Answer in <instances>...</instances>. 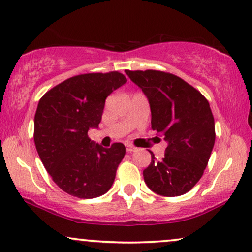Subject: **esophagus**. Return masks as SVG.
Listing matches in <instances>:
<instances>
[{"label":"esophagus","mask_w":252,"mask_h":252,"mask_svg":"<svg viewBox=\"0 0 252 252\" xmlns=\"http://www.w3.org/2000/svg\"><path fill=\"white\" fill-rule=\"evenodd\" d=\"M126 151H128V152H133V151H136V147L130 145V144H126Z\"/></svg>","instance_id":"1"}]
</instances>
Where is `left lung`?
<instances>
[{
    "instance_id": "obj_1",
    "label": "left lung",
    "mask_w": 252,
    "mask_h": 252,
    "mask_svg": "<svg viewBox=\"0 0 252 252\" xmlns=\"http://www.w3.org/2000/svg\"><path fill=\"white\" fill-rule=\"evenodd\" d=\"M150 102L152 129L168 142L159 161L151 152L144 181L153 192L166 197L187 193L203 176L214 142L216 128L210 103L198 90L173 73L158 70H126Z\"/></svg>"
}]
</instances>
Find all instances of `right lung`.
Returning <instances> with one entry per match:
<instances>
[{"mask_svg":"<svg viewBox=\"0 0 252 252\" xmlns=\"http://www.w3.org/2000/svg\"><path fill=\"white\" fill-rule=\"evenodd\" d=\"M126 78L119 71L84 73L54 86L38 103L34 144L56 186L78 198L102 196L112 188L126 154L122 143L105 149L90 139L98 128L106 98Z\"/></svg>","mask_w":252,"mask_h":252,"instance_id":"obj_1","label":"right lung"}]
</instances>
